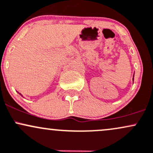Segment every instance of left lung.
Instances as JSON below:
<instances>
[{"label":"left lung","mask_w":153,"mask_h":153,"mask_svg":"<svg viewBox=\"0 0 153 153\" xmlns=\"http://www.w3.org/2000/svg\"><path fill=\"white\" fill-rule=\"evenodd\" d=\"M133 81H134V77H133Z\"/></svg>","instance_id":"1"}]
</instances>
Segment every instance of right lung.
<instances>
[{
  "instance_id": "obj_1",
  "label": "right lung",
  "mask_w": 153,
  "mask_h": 153,
  "mask_svg": "<svg viewBox=\"0 0 153 153\" xmlns=\"http://www.w3.org/2000/svg\"><path fill=\"white\" fill-rule=\"evenodd\" d=\"M19 94H20V93H19ZM20 95H21V94H20Z\"/></svg>"
}]
</instances>
